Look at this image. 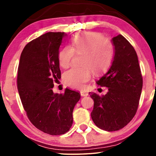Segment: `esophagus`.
Instances as JSON below:
<instances>
[{
	"label": "esophagus",
	"mask_w": 156,
	"mask_h": 156,
	"mask_svg": "<svg viewBox=\"0 0 156 156\" xmlns=\"http://www.w3.org/2000/svg\"><path fill=\"white\" fill-rule=\"evenodd\" d=\"M80 94L82 97H87V96H88L89 94L87 92V91H80Z\"/></svg>",
	"instance_id": "34e87169"
}]
</instances>
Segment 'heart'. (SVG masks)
Here are the masks:
<instances>
[{
	"instance_id": "b5f03b06",
	"label": "heart",
	"mask_w": 156,
	"mask_h": 156,
	"mask_svg": "<svg viewBox=\"0 0 156 156\" xmlns=\"http://www.w3.org/2000/svg\"><path fill=\"white\" fill-rule=\"evenodd\" d=\"M74 52L83 55L82 67H74L65 72L64 81L68 86L82 89L91 79V72L99 75L110 67L114 55L112 41L99 33L90 32L76 35L72 38L71 48L65 47L59 51V65L67 69L71 65Z\"/></svg>"
}]
</instances>
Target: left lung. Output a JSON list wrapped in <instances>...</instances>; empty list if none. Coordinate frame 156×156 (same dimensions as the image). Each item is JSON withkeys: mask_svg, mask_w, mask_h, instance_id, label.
<instances>
[{"mask_svg": "<svg viewBox=\"0 0 156 156\" xmlns=\"http://www.w3.org/2000/svg\"><path fill=\"white\" fill-rule=\"evenodd\" d=\"M114 57L108 71L97 84L108 92L99 96L89 92L94 100L91 119L99 129L118 131L132 120L137 112L143 87V77L133 47L123 37H113Z\"/></svg>", "mask_w": 156, "mask_h": 156, "instance_id": "left-lung-1", "label": "left lung"}]
</instances>
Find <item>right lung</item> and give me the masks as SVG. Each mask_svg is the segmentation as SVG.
Instances as JSON below:
<instances>
[{"label":"right lung","mask_w":156,"mask_h":156,"mask_svg":"<svg viewBox=\"0 0 156 156\" xmlns=\"http://www.w3.org/2000/svg\"><path fill=\"white\" fill-rule=\"evenodd\" d=\"M66 35L49 32L28 42L21 53L18 70L19 95L29 120L52 136L69 131L72 112L81 97L67 88L60 94L52 91L54 82L61 78L59 49Z\"/></svg>","instance_id":"obj_1"}]
</instances>
